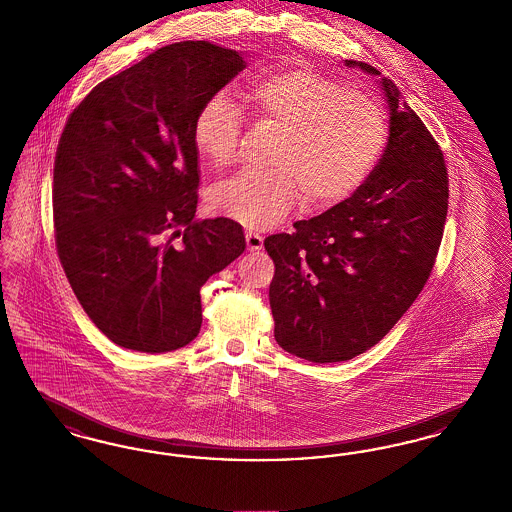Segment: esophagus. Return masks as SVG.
I'll return each mask as SVG.
<instances>
[{
	"label": "esophagus",
	"mask_w": 512,
	"mask_h": 512,
	"mask_svg": "<svg viewBox=\"0 0 512 512\" xmlns=\"http://www.w3.org/2000/svg\"><path fill=\"white\" fill-rule=\"evenodd\" d=\"M245 244L249 251H259L263 249V236L257 232H245Z\"/></svg>",
	"instance_id": "34e87169"
}]
</instances>
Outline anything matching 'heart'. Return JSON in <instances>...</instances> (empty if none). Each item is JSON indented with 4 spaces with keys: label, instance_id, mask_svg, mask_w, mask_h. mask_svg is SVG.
Masks as SVG:
<instances>
[{
    "label": "heart",
    "instance_id": "obj_1",
    "mask_svg": "<svg viewBox=\"0 0 512 512\" xmlns=\"http://www.w3.org/2000/svg\"><path fill=\"white\" fill-rule=\"evenodd\" d=\"M244 101L255 119L282 126L270 159L276 169L240 172L217 184L207 201L220 217L249 228L286 219L301 192L315 207L338 203L365 180L386 142V117L376 101L309 67L255 78ZM240 138L238 107L224 94L205 99L192 128L195 149L226 167Z\"/></svg>",
    "mask_w": 512,
    "mask_h": 512
}]
</instances>
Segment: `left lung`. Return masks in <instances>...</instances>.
<instances>
[{
  "instance_id": "1",
  "label": "left lung",
  "mask_w": 512,
  "mask_h": 512,
  "mask_svg": "<svg viewBox=\"0 0 512 512\" xmlns=\"http://www.w3.org/2000/svg\"><path fill=\"white\" fill-rule=\"evenodd\" d=\"M345 65L380 82L384 153L349 199L265 240L274 338L311 363L349 361L390 332L432 272L447 217L445 161L424 122L378 69Z\"/></svg>"
}]
</instances>
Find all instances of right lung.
Here are the masks:
<instances>
[{
    "label": "right lung",
    "instance_id": "add662e5",
    "mask_svg": "<svg viewBox=\"0 0 512 512\" xmlns=\"http://www.w3.org/2000/svg\"><path fill=\"white\" fill-rule=\"evenodd\" d=\"M245 65L244 51L171 44L103 80L65 124L53 167L57 253L86 315L124 349L188 345L203 320L201 286L244 253L238 222L194 219L192 128Z\"/></svg>",
    "mask_w": 512,
    "mask_h": 512
}]
</instances>
